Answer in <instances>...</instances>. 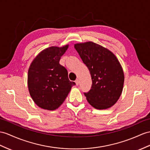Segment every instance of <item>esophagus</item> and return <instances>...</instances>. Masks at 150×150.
<instances>
[{"label":"esophagus","mask_w":150,"mask_h":150,"mask_svg":"<svg viewBox=\"0 0 150 150\" xmlns=\"http://www.w3.org/2000/svg\"><path fill=\"white\" fill-rule=\"evenodd\" d=\"M75 83H76V85L78 86V85H79V79H76V81H75Z\"/></svg>","instance_id":"1"}]
</instances>
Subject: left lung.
<instances>
[{
  "mask_svg": "<svg viewBox=\"0 0 150 150\" xmlns=\"http://www.w3.org/2000/svg\"><path fill=\"white\" fill-rule=\"evenodd\" d=\"M88 69L92 85L84 95L89 104L97 109L114 105L122 92L124 74L119 61L110 51L92 42L74 45Z\"/></svg>",
  "mask_w": 150,
  "mask_h": 150,
  "instance_id": "left-lung-1",
  "label": "left lung"
}]
</instances>
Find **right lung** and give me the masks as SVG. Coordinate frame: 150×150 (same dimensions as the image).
I'll list each match as a JSON object with an SVG mask.
<instances>
[{"instance_id": "add662e5", "label": "right lung", "mask_w": 150, "mask_h": 150, "mask_svg": "<svg viewBox=\"0 0 150 150\" xmlns=\"http://www.w3.org/2000/svg\"><path fill=\"white\" fill-rule=\"evenodd\" d=\"M67 48V45L48 47L36 57L29 67V92L34 103L42 109H57L76 85L69 79L67 69L59 64Z\"/></svg>"}]
</instances>
